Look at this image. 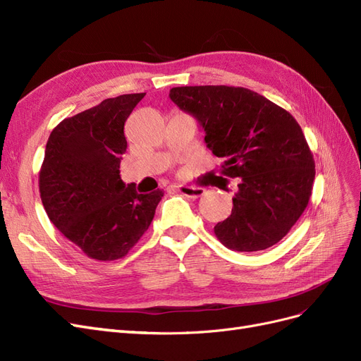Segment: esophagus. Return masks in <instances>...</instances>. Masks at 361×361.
Returning <instances> with one entry per match:
<instances>
[{
    "label": "esophagus",
    "instance_id": "esophagus-1",
    "mask_svg": "<svg viewBox=\"0 0 361 361\" xmlns=\"http://www.w3.org/2000/svg\"><path fill=\"white\" fill-rule=\"evenodd\" d=\"M177 190L184 196L195 197V200L205 193V190L202 188H195V185H183V184L177 185Z\"/></svg>",
    "mask_w": 361,
    "mask_h": 361
}]
</instances>
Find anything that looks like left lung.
<instances>
[{
    "label": "left lung",
    "instance_id": "1",
    "mask_svg": "<svg viewBox=\"0 0 361 361\" xmlns=\"http://www.w3.org/2000/svg\"><path fill=\"white\" fill-rule=\"evenodd\" d=\"M169 97L224 157V176L238 178L231 216L214 226L220 243L257 252L281 241L306 210L315 180V160L295 118L243 87H176Z\"/></svg>",
    "mask_w": 361,
    "mask_h": 361
}]
</instances>
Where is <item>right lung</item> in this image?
Wrapping results in <instances>:
<instances>
[{
    "label": "right lung",
    "mask_w": 361,
    "mask_h": 361,
    "mask_svg": "<svg viewBox=\"0 0 361 361\" xmlns=\"http://www.w3.org/2000/svg\"><path fill=\"white\" fill-rule=\"evenodd\" d=\"M145 92L103 100L52 130L39 176L51 222L87 257H126L148 229L164 192L142 195L120 176L124 123Z\"/></svg>",
    "instance_id": "1"
}]
</instances>
